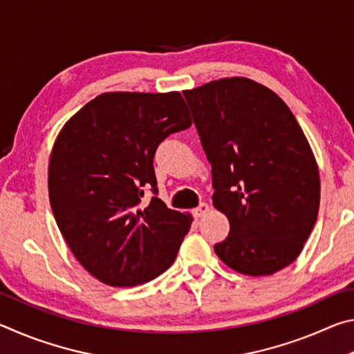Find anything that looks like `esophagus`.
I'll use <instances>...</instances> for the list:
<instances>
[{
	"instance_id": "esophagus-1",
	"label": "esophagus",
	"mask_w": 354,
	"mask_h": 354,
	"mask_svg": "<svg viewBox=\"0 0 354 354\" xmlns=\"http://www.w3.org/2000/svg\"><path fill=\"white\" fill-rule=\"evenodd\" d=\"M192 212H194L195 217L200 218V217H203V215H206L209 212V206L206 205V203H201V205L198 207H195Z\"/></svg>"
}]
</instances>
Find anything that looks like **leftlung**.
Returning <instances> with one entry per match:
<instances>
[{"instance_id":"obj_1","label":"left lung","mask_w":354,"mask_h":354,"mask_svg":"<svg viewBox=\"0 0 354 354\" xmlns=\"http://www.w3.org/2000/svg\"><path fill=\"white\" fill-rule=\"evenodd\" d=\"M212 165V203L230 220L214 250L227 267L266 277L297 259L315 225L320 176L289 107L248 77L184 91Z\"/></svg>"}]
</instances>
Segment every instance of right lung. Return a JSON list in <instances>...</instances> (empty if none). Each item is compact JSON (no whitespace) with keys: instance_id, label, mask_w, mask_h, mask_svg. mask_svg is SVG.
<instances>
[{"instance_id":"right-lung-1","label":"right lung","mask_w":354,"mask_h":354,"mask_svg":"<svg viewBox=\"0 0 354 354\" xmlns=\"http://www.w3.org/2000/svg\"><path fill=\"white\" fill-rule=\"evenodd\" d=\"M190 124L179 92H112L59 133L48 169L51 209L71 253L101 283H148L176 259L192 217L156 196L153 159L160 142ZM147 188L149 203L141 201Z\"/></svg>"}]
</instances>
